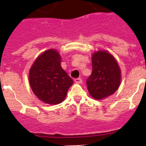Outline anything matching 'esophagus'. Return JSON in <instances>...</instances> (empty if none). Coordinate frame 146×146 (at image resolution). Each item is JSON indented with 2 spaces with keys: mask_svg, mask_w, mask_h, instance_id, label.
<instances>
[{
  "mask_svg": "<svg viewBox=\"0 0 146 146\" xmlns=\"http://www.w3.org/2000/svg\"><path fill=\"white\" fill-rule=\"evenodd\" d=\"M74 82H75L76 83H78V84H80V83H81V82H82V80L81 78H75V79H74Z\"/></svg>",
  "mask_w": 146,
  "mask_h": 146,
  "instance_id": "34e87169",
  "label": "esophagus"
}]
</instances>
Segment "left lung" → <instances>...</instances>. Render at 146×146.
Here are the masks:
<instances>
[{
    "label": "left lung",
    "mask_w": 146,
    "mask_h": 146,
    "mask_svg": "<svg viewBox=\"0 0 146 146\" xmlns=\"http://www.w3.org/2000/svg\"><path fill=\"white\" fill-rule=\"evenodd\" d=\"M121 82V70L112 55L99 51L93 55L92 73L87 79L88 90L91 96L102 99L117 91Z\"/></svg>",
    "instance_id": "obj_1"
}]
</instances>
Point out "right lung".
Masks as SVG:
<instances>
[{"mask_svg":"<svg viewBox=\"0 0 146 146\" xmlns=\"http://www.w3.org/2000/svg\"><path fill=\"white\" fill-rule=\"evenodd\" d=\"M32 91L41 101L50 104L62 102L73 80L61 68L60 57L55 50L39 55L30 69Z\"/></svg>","mask_w":146,"mask_h":146,"instance_id":"right-lung-1","label":"right lung"}]
</instances>
